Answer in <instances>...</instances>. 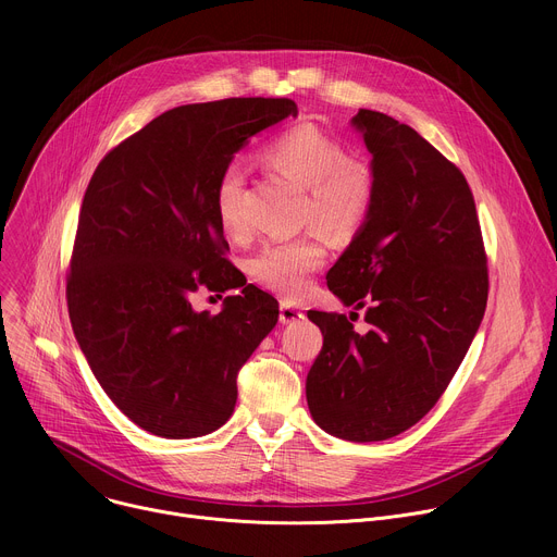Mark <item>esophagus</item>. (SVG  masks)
Segmentation results:
<instances>
[{
    "label": "esophagus",
    "mask_w": 557,
    "mask_h": 557,
    "mask_svg": "<svg viewBox=\"0 0 557 557\" xmlns=\"http://www.w3.org/2000/svg\"><path fill=\"white\" fill-rule=\"evenodd\" d=\"M299 320H304L301 308H297L290 301H282L280 304V322L282 324H293V322H299Z\"/></svg>",
    "instance_id": "34e87169"
}]
</instances>
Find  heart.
Segmentation results:
<instances>
[{"instance_id":"heart-1","label":"heart","mask_w":557,"mask_h":557,"mask_svg":"<svg viewBox=\"0 0 557 557\" xmlns=\"http://www.w3.org/2000/svg\"><path fill=\"white\" fill-rule=\"evenodd\" d=\"M262 163L304 189V220L331 237L355 235L374 202V176L346 147L314 125H295L275 136L262 149ZM213 209L222 231L240 237L249 231L245 213V174L228 165L215 183ZM326 249L310 235L295 240L267 243L249 262V271L262 286L295 297L310 275L320 271Z\"/></svg>"}]
</instances>
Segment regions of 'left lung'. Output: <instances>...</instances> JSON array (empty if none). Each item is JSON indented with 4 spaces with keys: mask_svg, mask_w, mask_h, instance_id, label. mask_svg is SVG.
Listing matches in <instances>:
<instances>
[{
    "mask_svg": "<svg viewBox=\"0 0 557 557\" xmlns=\"http://www.w3.org/2000/svg\"><path fill=\"white\" fill-rule=\"evenodd\" d=\"M352 127L372 153L374 202L329 288L355 310H308L324 335L306 376L312 421L355 443L419 423L465 359L487 306V256L460 170L410 125L359 110ZM355 322V320H352Z\"/></svg>",
    "mask_w": 557,
    "mask_h": 557,
    "instance_id": "obj_1",
    "label": "left lung"
}]
</instances>
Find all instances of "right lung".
<instances>
[{"label":"right lung","mask_w":557,"mask_h":557,"mask_svg":"<svg viewBox=\"0 0 557 557\" xmlns=\"http://www.w3.org/2000/svg\"><path fill=\"white\" fill-rule=\"evenodd\" d=\"M297 116L290 99H222L168 110L99 163L67 275L74 337L112 404L163 438L228 421L237 372L275 329L277 299L237 271L213 209L218 176L251 136ZM198 287L223 292L198 313Z\"/></svg>","instance_id":"right-lung-1"}]
</instances>
